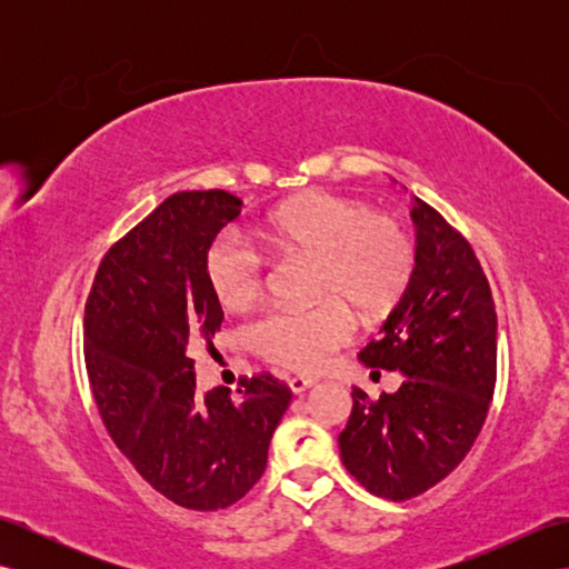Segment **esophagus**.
Returning a JSON list of instances; mask_svg holds the SVG:
<instances>
[{
  "instance_id": "esophagus-1",
  "label": "esophagus",
  "mask_w": 569,
  "mask_h": 569,
  "mask_svg": "<svg viewBox=\"0 0 569 569\" xmlns=\"http://www.w3.org/2000/svg\"><path fill=\"white\" fill-rule=\"evenodd\" d=\"M312 383H316V379H312V377H291V379H288V386H291L293 393H303L306 389H310Z\"/></svg>"
}]
</instances>
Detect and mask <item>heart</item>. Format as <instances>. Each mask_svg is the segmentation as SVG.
Wrapping results in <instances>:
<instances>
[{
  "label": "heart",
  "mask_w": 569,
  "mask_h": 569,
  "mask_svg": "<svg viewBox=\"0 0 569 569\" xmlns=\"http://www.w3.org/2000/svg\"><path fill=\"white\" fill-rule=\"evenodd\" d=\"M283 257H316V306L273 308L253 322V352L291 371L320 369L355 337V306L367 318L391 312L408 291L416 249L391 214L330 190L286 200L257 229ZM204 281L224 310H244L263 293L269 261L237 229L217 234L202 257Z\"/></svg>",
  "instance_id": "1"
}]
</instances>
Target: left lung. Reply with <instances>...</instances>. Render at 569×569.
I'll use <instances>...</instances> for the list:
<instances>
[{
  "label": "left lung",
  "instance_id": "1",
  "mask_svg": "<svg viewBox=\"0 0 569 569\" xmlns=\"http://www.w3.org/2000/svg\"><path fill=\"white\" fill-rule=\"evenodd\" d=\"M416 269L381 335L359 352L371 369L403 371L396 393L352 391L340 432L349 475L373 497L406 501L462 462L485 428L497 386V306L462 232L416 200Z\"/></svg>",
  "mask_w": 569,
  "mask_h": 569
}]
</instances>
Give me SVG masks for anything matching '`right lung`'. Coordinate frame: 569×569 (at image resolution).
<instances>
[{"instance_id":"add662e5","label":"right lung","mask_w":569,"mask_h":569,"mask_svg":"<svg viewBox=\"0 0 569 569\" xmlns=\"http://www.w3.org/2000/svg\"><path fill=\"white\" fill-rule=\"evenodd\" d=\"M227 190H183L117 239L84 300V367L107 432L149 485L183 509L239 501L266 469L291 389L261 371L198 391L192 342L210 345L224 312L202 257L239 214Z\"/></svg>"}]
</instances>
